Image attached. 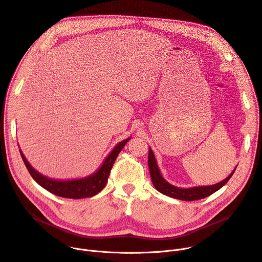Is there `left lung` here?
Listing matches in <instances>:
<instances>
[{
  "instance_id": "8db88e82",
  "label": "left lung",
  "mask_w": 262,
  "mask_h": 262,
  "mask_svg": "<svg viewBox=\"0 0 262 262\" xmlns=\"http://www.w3.org/2000/svg\"><path fill=\"white\" fill-rule=\"evenodd\" d=\"M148 168H149V172H150V178L152 181L154 186L156 187V189L160 191L161 194H164L166 196H169L171 198H176L179 200H184V201H194V200H199V199H203L205 197H208L210 195L214 194L215 191H217L218 189H220L226 182H228L231 177L233 176V173L235 171V169L233 170V172L231 175L224 179L223 181L214 184V185H210V186H197V187H190V188H180V187H176L171 184H169L168 182H166L163 177L161 176L160 170L158 168V165H157L156 159L152 150L149 148L148 151Z\"/></svg>"
}]
</instances>
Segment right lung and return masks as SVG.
Wrapping results in <instances>:
<instances>
[{
  "instance_id": "obj_1",
  "label": "right lung",
  "mask_w": 262,
  "mask_h": 262,
  "mask_svg": "<svg viewBox=\"0 0 262 262\" xmlns=\"http://www.w3.org/2000/svg\"><path fill=\"white\" fill-rule=\"evenodd\" d=\"M129 139L130 138L120 142L113 149V151L107 156V158L103 162L102 166L98 169L97 172L93 173V175L90 177H86L83 179H77V180L60 181V180H52L47 177H44L36 169H33L31 167V165L28 163V161L26 160L21 150H20V154L22 156L24 164L28 169L30 176L33 178V180L37 183H39L46 190L50 191L51 194H55L63 198H71V199L89 198L100 193V191L104 188V186L106 185L112 167L117 159V157L119 152L122 150V148H123L124 145L127 143Z\"/></svg>"
}]
</instances>
